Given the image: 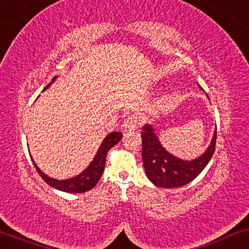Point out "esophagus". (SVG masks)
Segmentation results:
<instances>
[{
    "instance_id": "esophagus-1",
    "label": "esophagus",
    "mask_w": 249,
    "mask_h": 249,
    "mask_svg": "<svg viewBox=\"0 0 249 249\" xmlns=\"http://www.w3.org/2000/svg\"><path fill=\"white\" fill-rule=\"evenodd\" d=\"M139 125V119L136 117V115H129L127 119H124V124H122V129H124V132L135 130L136 128H138Z\"/></svg>"
}]
</instances>
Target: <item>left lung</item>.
Instances as JSON below:
<instances>
[{"mask_svg":"<svg viewBox=\"0 0 249 249\" xmlns=\"http://www.w3.org/2000/svg\"><path fill=\"white\" fill-rule=\"evenodd\" d=\"M142 159L147 178L158 187L173 188L193 181L210 162L216 144V130L206 152L194 161H182L169 154L160 144L151 124L142 131Z\"/></svg>","mask_w":249,"mask_h":249,"instance_id":"left-lung-1","label":"left lung"}]
</instances>
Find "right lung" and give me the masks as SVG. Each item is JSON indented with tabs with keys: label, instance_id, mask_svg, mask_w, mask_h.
<instances>
[{
	"label": "right lung",
	"instance_id": "obj_1",
	"mask_svg": "<svg viewBox=\"0 0 249 249\" xmlns=\"http://www.w3.org/2000/svg\"><path fill=\"white\" fill-rule=\"evenodd\" d=\"M54 79H55V77L53 78V80ZM50 85L51 84L47 85L45 89L50 86ZM121 138H122L121 132H111V134H108L107 137H105L103 142H102L97 154L95 155L93 162L90 163L89 166H88L84 172H81L79 176L73 177V178L71 179L56 180V179L51 178V177H47L46 175H44V173L40 171L38 166H37L35 164V162H34V160H33V163L34 165H35L38 175L42 177L44 181L49 183V185L51 187H53V188L62 190V192H66V193H85L96 186L98 180L101 179L102 173L104 171L107 152L110 151L114 145H117Z\"/></svg>",
	"mask_w": 249,
	"mask_h": 249
}]
</instances>
